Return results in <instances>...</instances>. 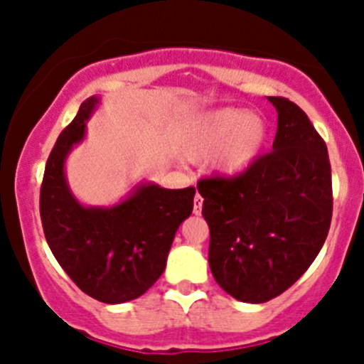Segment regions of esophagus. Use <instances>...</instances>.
Returning a JSON list of instances; mask_svg holds the SVG:
<instances>
[{
  "label": "esophagus",
  "mask_w": 364,
  "mask_h": 364,
  "mask_svg": "<svg viewBox=\"0 0 364 364\" xmlns=\"http://www.w3.org/2000/svg\"><path fill=\"white\" fill-rule=\"evenodd\" d=\"M202 204H204V198L200 195H195V200H193V213L200 215L202 213Z\"/></svg>",
  "instance_id": "obj_1"
}]
</instances>
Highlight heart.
Instances as JSON below:
<instances>
[{
	"label": "heart",
	"mask_w": 364,
	"mask_h": 364,
	"mask_svg": "<svg viewBox=\"0 0 364 364\" xmlns=\"http://www.w3.org/2000/svg\"><path fill=\"white\" fill-rule=\"evenodd\" d=\"M266 140L268 125L259 114L226 107L208 112L195 122L184 154L189 160H200L217 151L213 159L215 173L233 178L255 166Z\"/></svg>",
	"instance_id": "1"
}]
</instances>
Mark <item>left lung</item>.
I'll return each instance as SVG.
<instances>
[{
	"label": "left lung",
	"mask_w": 364,
	"mask_h": 364,
	"mask_svg": "<svg viewBox=\"0 0 364 364\" xmlns=\"http://www.w3.org/2000/svg\"><path fill=\"white\" fill-rule=\"evenodd\" d=\"M273 151L247 173L198 182L210 226V268L222 290L266 302L310 268L332 222V167L306 112L282 96Z\"/></svg>",
	"instance_id": "8db88e82"
}]
</instances>
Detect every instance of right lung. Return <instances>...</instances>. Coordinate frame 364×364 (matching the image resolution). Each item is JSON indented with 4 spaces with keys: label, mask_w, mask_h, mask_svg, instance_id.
<instances>
[{
    "label": "right lung",
    "mask_w": 364,
    "mask_h": 364,
    "mask_svg": "<svg viewBox=\"0 0 364 364\" xmlns=\"http://www.w3.org/2000/svg\"><path fill=\"white\" fill-rule=\"evenodd\" d=\"M98 105L87 98L58 136L45 166L40 215L50 252L83 294L107 304L146 294L166 269L178 226L193 211L195 188L140 184L111 208H87L70 193L65 159L85 136Z\"/></svg>",
    "instance_id": "1"
}]
</instances>
